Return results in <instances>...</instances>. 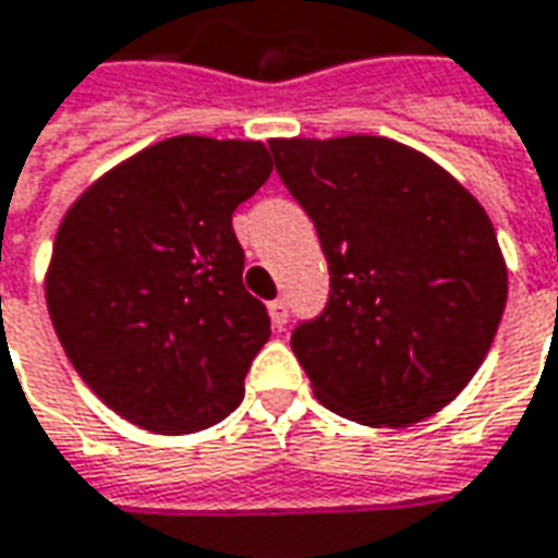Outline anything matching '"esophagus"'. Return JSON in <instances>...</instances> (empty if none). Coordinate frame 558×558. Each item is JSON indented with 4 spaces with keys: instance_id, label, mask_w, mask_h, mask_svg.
Returning <instances> with one entry per match:
<instances>
[{
    "instance_id": "esophagus-1",
    "label": "esophagus",
    "mask_w": 558,
    "mask_h": 558,
    "mask_svg": "<svg viewBox=\"0 0 558 558\" xmlns=\"http://www.w3.org/2000/svg\"><path fill=\"white\" fill-rule=\"evenodd\" d=\"M268 314H271L275 329H283V326H287V319H290V302H287V299H275V302L268 305Z\"/></svg>"
}]
</instances>
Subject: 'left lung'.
I'll return each instance as SVG.
<instances>
[{
    "label": "left lung",
    "mask_w": 558,
    "mask_h": 558,
    "mask_svg": "<svg viewBox=\"0 0 558 558\" xmlns=\"http://www.w3.org/2000/svg\"><path fill=\"white\" fill-rule=\"evenodd\" d=\"M268 147L329 263L326 307L290 338L314 396L365 426L438 414L481 368L508 302V268L481 202L380 135Z\"/></svg>",
    "instance_id": "obj_1"
}]
</instances>
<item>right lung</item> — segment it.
Segmentation results:
<instances>
[{
  "label": "right lung",
  "instance_id": "1",
  "mask_svg": "<svg viewBox=\"0 0 558 558\" xmlns=\"http://www.w3.org/2000/svg\"><path fill=\"white\" fill-rule=\"evenodd\" d=\"M268 174L259 142L178 135L108 171L60 223L53 329L84 384L135 426L186 435L244 399L271 319L241 283L232 211Z\"/></svg>",
  "mask_w": 558,
  "mask_h": 558
}]
</instances>
